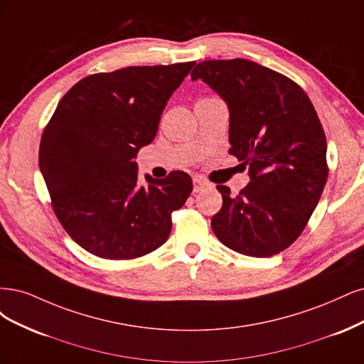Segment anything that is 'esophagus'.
<instances>
[{"mask_svg":"<svg viewBox=\"0 0 364 364\" xmlns=\"http://www.w3.org/2000/svg\"><path fill=\"white\" fill-rule=\"evenodd\" d=\"M210 184L205 181V180H203V178H199V177H195L193 178V192H203L205 187H208Z\"/></svg>","mask_w":364,"mask_h":364,"instance_id":"esophagus-1","label":"esophagus"}]
</instances>
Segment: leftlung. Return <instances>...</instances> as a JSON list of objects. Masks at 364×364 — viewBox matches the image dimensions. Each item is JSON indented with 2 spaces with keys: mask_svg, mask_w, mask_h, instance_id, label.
<instances>
[{
  "mask_svg": "<svg viewBox=\"0 0 364 364\" xmlns=\"http://www.w3.org/2000/svg\"><path fill=\"white\" fill-rule=\"evenodd\" d=\"M203 80L230 110V154L251 181L237 196L218 186L216 237L250 257H271L295 242L328 178L326 139L310 98L295 81L245 58L198 63Z\"/></svg>",
  "mask_w": 364,
  "mask_h": 364,
  "instance_id": "8db88e82",
  "label": "left lung"
}]
</instances>
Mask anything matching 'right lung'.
Listing matches in <instances>:
<instances>
[{"label":"right lung","instance_id":"right-lung-1","mask_svg":"<svg viewBox=\"0 0 364 364\" xmlns=\"http://www.w3.org/2000/svg\"><path fill=\"white\" fill-rule=\"evenodd\" d=\"M195 62L128 66L87 75L69 89L45 127L39 168L60 224L81 248L132 260L169 237L184 205L189 173L146 175L137 186L139 149L154 140L160 116Z\"/></svg>","mask_w":364,"mask_h":364}]
</instances>
